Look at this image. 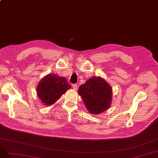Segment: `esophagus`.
<instances>
[{
    "instance_id": "34e87169",
    "label": "esophagus",
    "mask_w": 158,
    "mask_h": 158,
    "mask_svg": "<svg viewBox=\"0 0 158 158\" xmlns=\"http://www.w3.org/2000/svg\"><path fill=\"white\" fill-rule=\"evenodd\" d=\"M72 87L74 90H77V85L76 84H73L72 85Z\"/></svg>"
}]
</instances>
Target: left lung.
<instances>
[{
    "label": "left lung",
    "instance_id": "left-lung-1",
    "mask_svg": "<svg viewBox=\"0 0 158 158\" xmlns=\"http://www.w3.org/2000/svg\"><path fill=\"white\" fill-rule=\"evenodd\" d=\"M78 92L90 114H99L110 108L112 89L104 79L93 77L79 86Z\"/></svg>",
    "mask_w": 158,
    "mask_h": 158
}]
</instances>
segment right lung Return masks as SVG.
<instances>
[{
	"instance_id": "add662e5",
	"label": "right lung",
	"mask_w": 158,
	"mask_h": 158,
	"mask_svg": "<svg viewBox=\"0 0 158 158\" xmlns=\"http://www.w3.org/2000/svg\"><path fill=\"white\" fill-rule=\"evenodd\" d=\"M71 87L65 78L50 73L40 81L37 94L43 104L48 106L54 104Z\"/></svg>"
}]
</instances>
